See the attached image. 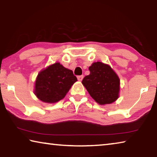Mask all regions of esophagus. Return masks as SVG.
Listing matches in <instances>:
<instances>
[{"mask_svg": "<svg viewBox=\"0 0 157 157\" xmlns=\"http://www.w3.org/2000/svg\"><path fill=\"white\" fill-rule=\"evenodd\" d=\"M83 78H84L83 75H79V76H78V79L79 81H82Z\"/></svg>", "mask_w": 157, "mask_h": 157, "instance_id": "obj_1", "label": "esophagus"}]
</instances>
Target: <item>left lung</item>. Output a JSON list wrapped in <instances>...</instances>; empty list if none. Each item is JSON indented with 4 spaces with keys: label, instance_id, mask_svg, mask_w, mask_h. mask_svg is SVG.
I'll use <instances>...</instances> for the list:
<instances>
[{
    "label": "left lung",
    "instance_id": "8db88e82",
    "mask_svg": "<svg viewBox=\"0 0 157 157\" xmlns=\"http://www.w3.org/2000/svg\"><path fill=\"white\" fill-rule=\"evenodd\" d=\"M90 74L82 83L100 105L111 104L118 98L120 79L109 66L98 62L89 68Z\"/></svg>",
    "mask_w": 157,
    "mask_h": 157
}]
</instances>
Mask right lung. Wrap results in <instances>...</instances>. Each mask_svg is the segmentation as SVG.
Wrapping results in <instances>:
<instances>
[{
  "mask_svg": "<svg viewBox=\"0 0 157 157\" xmlns=\"http://www.w3.org/2000/svg\"><path fill=\"white\" fill-rule=\"evenodd\" d=\"M76 81L78 79L72 71L55 63L39 73L34 94L44 102H57L65 97Z\"/></svg>",
  "mask_w": 157,
  "mask_h": 157,
  "instance_id": "add662e5",
  "label": "right lung"
}]
</instances>
